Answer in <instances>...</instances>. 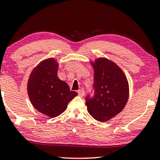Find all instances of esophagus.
Wrapping results in <instances>:
<instances>
[{"label":"esophagus","instance_id":"34e87169","mask_svg":"<svg viewBox=\"0 0 160 160\" xmlns=\"http://www.w3.org/2000/svg\"><path fill=\"white\" fill-rule=\"evenodd\" d=\"M78 95H79V96H80V97H82V96H83V95L85 94L84 90H82V89L78 90Z\"/></svg>","mask_w":160,"mask_h":160}]
</instances>
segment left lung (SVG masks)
Listing matches in <instances>:
<instances>
[{
  "label": "left lung",
  "mask_w": 160,
  "mask_h": 160,
  "mask_svg": "<svg viewBox=\"0 0 160 160\" xmlns=\"http://www.w3.org/2000/svg\"><path fill=\"white\" fill-rule=\"evenodd\" d=\"M94 68V96L86 98L87 110L93 118L106 122L122 111L128 99L126 76L114 62L98 58L91 62Z\"/></svg>",
  "instance_id": "left-lung-1"
}]
</instances>
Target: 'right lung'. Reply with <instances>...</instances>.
I'll list each match as a JSON object with an SVG mask.
<instances>
[{
	"label": "right lung",
	"instance_id": "obj_1",
	"mask_svg": "<svg viewBox=\"0 0 160 160\" xmlns=\"http://www.w3.org/2000/svg\"><path fill=\"white\" fill-rule=\"evenodd\" d=\"M58 63L54 58L44 60L32 70L27 84L32 104L38 112L51 118L61 114L78 95L58 78Z\"/></svg>",
	"mask_w": 160,
	"mask_h": 160
}]
</instances>
